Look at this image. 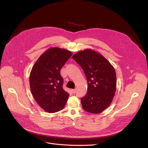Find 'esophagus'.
Returning a JSON list of instances; mask_svg holds the SVG:
<instances>
[{
	"label": "esophagus",
	"instance_id": "1",
	"mask_svg": "<svg viewBox=\"0 0 148 148\" xmlns=\"http://www.w3.org/2000/svg\"><path fill=\"white\" fill-rule=\"evenodd\" d=\"M71 91H72V93H73V94H75V93L76 92V89H72L71 90Z\"/></svg>",
	"mask_w": 148,
	"mask_h": 148
}]
</instances>
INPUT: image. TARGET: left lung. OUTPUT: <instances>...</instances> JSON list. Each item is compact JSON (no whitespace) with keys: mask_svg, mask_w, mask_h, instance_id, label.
<instances>
[{"mask_svg":"<svg viewBox=\"0 0 148 148\" xmlns=\"http://www.w3.org/2000/svg\"><path fill=\"white\" fill-rule=\"evenodd\" d=\"M72 58L82 67L88 82V91L81 98L83 108L91 113H100L110 106L116 89L113 66L101 54L91 49L79 51Z\"/></svg>","mask_w":148,"mask_h":148,"instance_id":"obj_1","label":"left lung"}]
</instances>
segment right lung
Listing matches in <instances>:
<instances>
[{
	"mask_svg": "<svg viewBox=\"0 0 148 148\" xmlns=\"http://www.w3.org/2000/svg\"><path fill=\"white\" fill-rule=\"evenodd\" d=\"M73 53L66 49L50 48L34 64L30 74V88L36 103L48 113L64 108L69 94L62 88L60 69Z\"/></svg>",
	"mask_w": 148,
	"mask_h": 148,
	"instance_id": "right-lung-1",
	"label": "right lung"
}]
</instances>
